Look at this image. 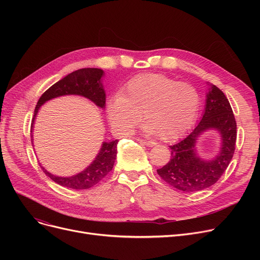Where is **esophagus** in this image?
I'll use <instances>...</instances> for the list:
<instances>
[{"mask_svg":"<svg viewBox=\"0 0 260 260\" xmlns=\"http://www.w3.org/2000/svg\"><path fill=\"white\" fill-rule=\"evenodd\" d=\"M138 141L146 146H154L156 143L153 142V141H148V140H144V139H138Z\"/></svg>","mask_w":260,"mask_h":260,"instance_id":"1","label":"esophagus"}]
</instances>
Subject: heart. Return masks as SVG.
Returning <instances> with one entry per match:
<instances>
[{
  "label": "heart",
  "instance_id": "b5f03b06",
  "mask_svg": "<svg viewBox=\"0 0 260 260\" xmlns=\"http://www.w3.org/2000/svg\"><path fill=\"white\" fill-rule=\"evenodd\" d=\"M198 107L199 93L194 86L163 75L144 74L131 79L120 95L108 101L107 116L121 134H131L143 117L146 134L173 141L193 124Z\"/></svg>",
  "mask_w": 260,
  "mask_h": 260
}]
</instances>
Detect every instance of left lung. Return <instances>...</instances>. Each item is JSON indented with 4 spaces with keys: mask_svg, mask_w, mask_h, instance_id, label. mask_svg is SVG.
<instances>
[{
    "mask_svg": "<svg viewBox=\"0 0 260 260\" xmlns=\"http://www.w3.org/2000/svg\"><path fill=\"white\" fill-rule=\"evenodd\" d=\"M211 128L222 135V152L214 160L204 161L197 156L194 144L199 135ZM236 129V120L228 98L221 89L212 85L201 121L185 138L170 145L171 160L157 170L158 175L170 185L186 193L212 186L220 179L233 158Z\"/></svg>",
    "mask_w": 260,
    "mask_h": 260,
    "instance_id": "1",
    "label": "left lung"
}]
</instances>
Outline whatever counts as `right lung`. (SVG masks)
Returning <instances> with one entry per match:
<instances>
[{
	"instance_id": "obj_1",
	"label": "right lung",
	"mask_w": 260,
	"mask_h": 260,
	"mask_svg": "<svg viewBox=\"0 0 260 260\" xmlns=\"http://www.w3.org/2000/svg\"><path fill=\"white\" fill-rule=\"evenodd\" d=\"M103 76V71L100 68H81L70 75H67L62 80L58 81L50 86L42 95H41L32 118L31 127L35 122V118L38 114L40 106L46 101L60 97L64 94H80L91 100L95 105L101 108L105 106V92L103 85L100 82ZM32 137V136H31ZM118 140L111 142H104L98 156L92 161L91 165L83 172L73 177H58L51 175L46 170L43 172L49 178L56 183L74 189H86L101 181L104 177L113 170L114 163L117 157Z\"/></svg>"
}]
</instances>
